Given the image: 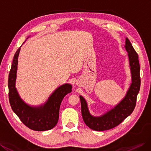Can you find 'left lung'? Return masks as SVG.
I'll return each instance as SVG.
<instances>
[{
  "instance_id": "1",
  "label": "left lung",
  "mask_w": 151,
  "mask_h": 151,
  "mask_svg": "<svg viewBox=\"0 0 151 151\" xmlns=\"http://www.w3.org/2000/svg\"><path fill=\"white\" fill-rule=\"evenodd\" d=\"M125 47L128 52L132 81L125 98L107 113L96 117L90 115L85 100L80 96L83 119L85 124L92 130L104 131L113 129L122 122L135 109L140 86L139 57L128 38H126Z\"/></svg>"
}]
</instances>
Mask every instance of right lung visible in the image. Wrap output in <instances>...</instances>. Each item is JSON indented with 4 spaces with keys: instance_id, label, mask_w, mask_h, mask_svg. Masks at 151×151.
Segmentation results:
<instances>
[{
    "instance_id": "obj_1",
    "label": "right lung",
    "mask_w": 151,
    "mask_h": 151,
    "mask_svg": "<svg viewBox=\"0 0 151 151\" xmlns=\"http://www.w3.org/2000/svg\"><path fill=\"white\" fill-rule=\"evenodd\" d=\"M21 47L14 56L11 69L9 75V100L11 108L26 127L36 131H45L52 129L57 124L59 111L63 98L71 92L72 86L65 84L57 88L44 105L37 107L29 106L19 96L15 87L18 56Z\"/></svg>"
}]
</instances>
